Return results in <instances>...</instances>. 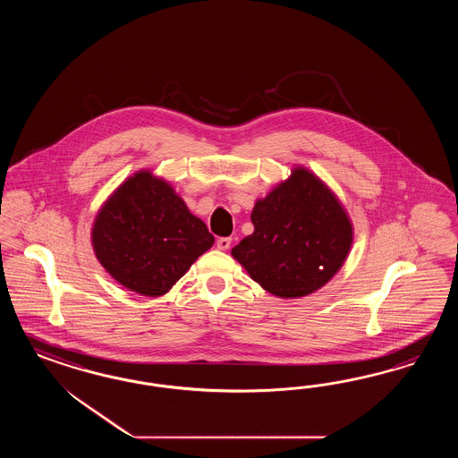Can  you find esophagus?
<instances>
[{"instance_id":"1","label":"esophagus","mask_w":458,"mask_h":458,"mask_svg":"<svg viewBox=\"0 0 458 458\" xmlns=\"http://www.w3.org/2000/svg\"><path fill=\"white\" fill-rule=\"evenodd\" d=\"M230 245H232V238H228V236H222L216 240V247L220 250H228Z\"/></svg>"}]
</instances>
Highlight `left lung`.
<instances>
[{
  "instance_id": "obj_1",
  "label": "left lung",
  "mask_w": 458,
  "mask_h": 458,
  "mask_svg": "<svg viewBox=\"0 0 458 458\" xmlns=\"http://www.w3.org/2000/svg\"><path fill=\"white\" fill-rule=\"evenodd\" d=\"M253 233L232 255L262 289L280 299L319 291L346 262L352 223L333 190L304 166L255 201Z\"/></svg>"
}]
</instances>
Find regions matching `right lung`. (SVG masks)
<instances>
[{"mask_svg":"<svg viewBox=\"0 0 458 458\" xmlns=\"http://www.w3.org/2000/svg\"><path fill=\"white\" fill-rule=\"evenodd\" d=\"M215 236L180 194L140 169L107 198L92 226V247L115 282L146 297L171 291Z\"/></svg>","mask_w":458,"mask_h":458,"instance_id":"add662e5","label":"right lung"}]
</instances>
